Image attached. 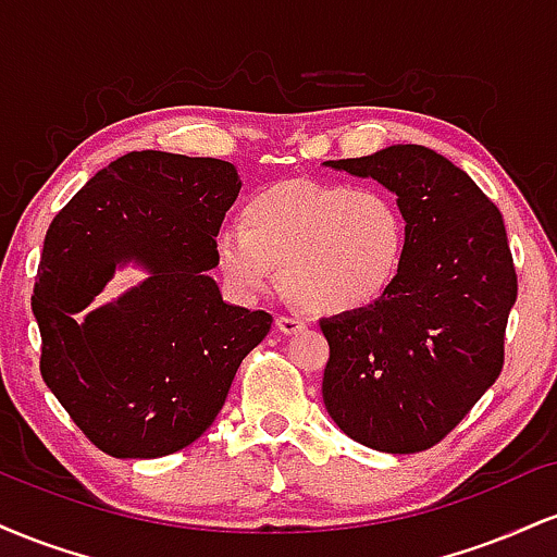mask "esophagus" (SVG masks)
<instances>
[{"instance_id":"obj_1","label":"esophagus","mask_w":557,"mask_h":557,"mask_svg":"<svg viewBox=\"0 0 557 557\" xmlns=\"http://www.w3.org/2000/svg\"><path fill=\"white\" fill-rule=\"evenodd\" d=\"M274 324H277V330L285 332V335H296V332L304 330V319L290 317V314H280L274 319Z\"/></svg>"}]
</instances>
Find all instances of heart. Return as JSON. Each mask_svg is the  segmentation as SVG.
<instances>
[{
	"label": "heart",
	"mask_w": 557,
	"mask_h": 557,
	"mask_svg": "<svg viewBox=\"0 0 557 557\" xmlns=\"http://www.w3.org/2000/svg\"><path fill=\"white\" fill-rule=\"evenodd\" d=\"M408 225L382 188L332 181H285L243 207V227H222L214 259L240 298L280 283L304 309L354 314L389 293L406 259Z\"/></svg>",
	"instance_id": "heart-1"
}]
</instances>
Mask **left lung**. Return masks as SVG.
<instances>
[{
	"mask_svg": "<svg viewBox=\"0 0 557 557\" xmlns=\"http://www.w3.org/2000/svg\"><path fill=\"white\" fill-rule=\"evenodd\" d=\"M327 168L374 177L406 214L395 285L363 311L322 319V398L356 443L419 453L458 426L503 372L516 267L503 214L437 151L398 144Z\"/></svg>",
	"mask_w": 557,
	"mask_h": 557,
	"instance_id": "1",
	"label": "left lung"
}]
</instances>
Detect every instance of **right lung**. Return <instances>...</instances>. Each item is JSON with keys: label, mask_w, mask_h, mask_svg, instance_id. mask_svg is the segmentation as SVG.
Segmentation results:
<instances>
[{"label": "right lung", "mask_w": 557, "mask_h": 557, "mask_svg": "<svg viewBox=\"0 0 557 557\" xmlns=\"http://www.w3.org/2000/svg\"><path fill=\"white\" fill-rule=\"evenodd\" d=\"M238 194V170L222 159L131 151L49 225L30 296L41 376L107 456L162 458L201 437L270 332L267 311L225 304L209 274ZM127 260L152 277L81 323Z\"/></svg>", "instance_id": "add662e5"}]
</instances>
